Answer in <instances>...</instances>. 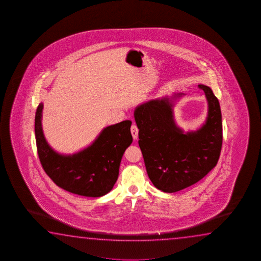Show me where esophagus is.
<instances>
[{"label": "esophagus", "instance_id": "esophagus-1", "mask_svg": "<svg viewBox=\"0 0 261 261\" xmlns=\"http://www.w3.org/2000/svg\"><path fill=\"white\" fill-rule=\"evenodd\" d=\"M130 133L133 134V137L134 140H137L138 133H139V129H138L137 126L135 124H133L130 128Z\"/></svg>", "mask_w": 261, "mask_h": 261}]
</instances>
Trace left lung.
Here are the masks:
<instances>
[{
    "mask_svg": "<svg viewBox=\"0 0 261 261\" xmlns=\"http://www.w3.org/2000/svg\"><path fill=\"white\" fill-rule=\"evenodd\" d=\"M207 101L206 119L195 130L185 132L176 123L174 106L182 93L150 99L138 105L134 119L146 171L153 186L175 193L195 185L217 165L223 128L220 105L212 89L198 85Z\"/></svg>",
    "mask_w": 261,
    "mask_h": 261,
    "instance_id": "obj_1",
    "label": "left lung"
}]
</instances>
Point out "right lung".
Masks as SVG:
<instances>
[{
	"instance_id": "add662e5",
	"label": "right lung",
	"mask_w": 261,
	"mask_h": 261,
	"mask_svg": "<svg viewBox=\"0 0 261 261\" xmlns=\"http://www.w3.org/2000/svg\"><path fill=\"white\" fill-rule=\"evenodd\" d=\"M44 104L36 112L35 134L40 162L54 182L75 195L100 197L110 193L119 176L124 151L133 143L130 120L103 128L89 145L72 154L60 153L44 136L42 118Z\"/></svg>"
}]
</instances>
